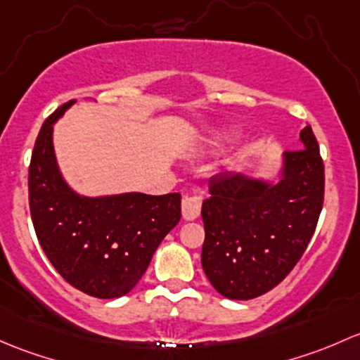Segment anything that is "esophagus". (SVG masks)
Returning <instances> with one entry per match:
<instances>
[{
  "instance_id": "esophagus-1",
  "label": "esophagus",
  "mask_w": 360,
  "mask_h": 360,
  "mask_svg": "<svg viewBox=\"0 0 360 360\" xmlns=\"http://www.w3.org/2000/svg\"><path fill=\"white\" fill-rule=\"evenodd\" d=\"M201 198L199 195H187L181 201V217L184 220H195L201 214Z\"/></svg>"
}]
</instances>
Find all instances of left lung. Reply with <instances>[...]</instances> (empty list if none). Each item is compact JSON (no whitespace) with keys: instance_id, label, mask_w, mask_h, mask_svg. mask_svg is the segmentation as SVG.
<instances>
[{"instance_id":"left-lung-1","label":"left lung","mask_w":360,"mask_h":360,"mask_svg":"<svg viewBox=\"0 0 360 360\" xmlns=\"http://www.w3.org/2000/svg\"><path fill=\"white\" fill-rule=\"evenodd\" d=\"M283 154L277 179L225 172L202 202L201 263L221 296L251 300L276 288L309 246L324 201V165L312 128Z\"/></svg>"}]
</instances>
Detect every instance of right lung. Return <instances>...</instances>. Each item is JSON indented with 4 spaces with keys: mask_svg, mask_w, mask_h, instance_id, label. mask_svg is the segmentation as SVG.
Returning <instances> with one entry per match:
<instances>
[{
    "mask_svg": "<svg viewBox=\"0 0 360 360\" xmlns=\"http://www.w3.org/2000/svg\"><path fill=\"white\" fill-rule=\"evenodd\" d=\"M76 100L44 121L29 166V206L44 255L76 290L120 298L136 286L166 234L180 221L179 192L81 195L62 176L53 124Z\"/></svg>",
    "mask_w": 360,
    "mask_h": 360,
    "instance_id": "right-lung-1",
    "label": "right lung"
}]
</instances>
